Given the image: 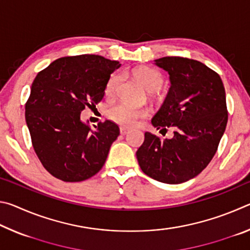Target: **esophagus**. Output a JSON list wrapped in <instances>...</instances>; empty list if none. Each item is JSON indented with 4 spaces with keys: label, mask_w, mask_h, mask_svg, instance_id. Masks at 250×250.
<instances>
[{
    "label": "esophagus",
    "mask_w": 250,
    "mask_h": 250,
    "mask_svg": "<svg viewBox=\"0 0 250 250\" xmlns=\"http://www.w3.org/2000/svg\"><path fill=\"white\" fill-rule=\"evenodd\" d=\"M129 132V129H126V128H125V126H121V128H120V133L121 134H126V133H128Z\"/></svg>",
    "instance_id": "1"
}]
</instances>
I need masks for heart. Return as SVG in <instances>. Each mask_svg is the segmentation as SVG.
Masks as SVG:
<instances>
[{"label": "heart", "instance_id": "b5f03b06", "mask_svg": "<svg viewBox=\"0 0 250 250\" xmlns=\"http://www.w3.org/2000/svg\"><path fill=\"white\" fill-rule=\"evenodd\" d=\"M134 76L142 83V86L150 92L159 90L163 83L162 75L158 70L151 68V67H140V68L134 71ZM120 80L121 76L119 74H113L110 76L107 83H105V95L112 96L115 94ZM147 113H149V111L146 108H138L129 104L119 103L109 109L108 116L110 119L118 125L131 126L135 124V121L138 119L146 117Z\"/></svg>", "mask_w": 250, "mask_h": 250}]
</instances>
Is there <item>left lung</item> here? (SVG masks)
Masks as SVG:
<instances>
[{
    "label": "left lung",
    "instance_id": "8db88e82",
    "mask_svg": "<svg viewBox=\"0 0 250 250\" xmlns=\"http://www.w3.org/2000/svg\"><path fill=\"white\" fill-rule=\"evenodd\" d=\"M154 64L167 71L171 87L152 118L156 129H174L161 140L150 132L137 151L141 170L162 183L180 184L208 166L225 132L228 113L225 88L217 73L201 62L162 57Z\"/></svg>",
    "mask_w": 250,
    "mask_h": 250
}]
</instances>
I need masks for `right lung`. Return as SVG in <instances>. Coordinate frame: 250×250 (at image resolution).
Masks as SVG:
<instances>
[{
    "mask_svg": "<svg viewBox=\"0 0 250 250\" xmlns=\"http://www.w3.org/2000/svg\"><path fill=\"white\" fill-rule=\"evenodd\" d=\"M120 66L99 55L62 57L34 79L25 120L35 153L56 179L82 182L104 167L119 126L105 120L91 130L80 113L103 100L110 75Z\"/></svg>",
    "mask_w": 250,
    "mask_h": 250,
    "instance_id": "obj_1",
    "label": "right lung"
}]
</instances>
